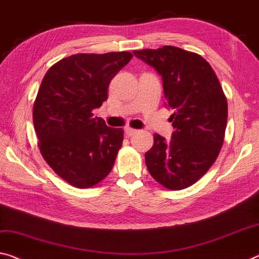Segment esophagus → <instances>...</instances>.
<instances>
[{"label": "esophagus", "mask_w": 259, "mask_h": 259, "mask_svg": "<svg viewBox=\"0 0 259 259\" xmlns=\"http://www.w3.org/2000/svg\"><path fill=\"white\" fill-rule=\"evenodd\" d=\"M138 130L134 129V128H130V126H128V128H125V134L128 135V136H133V135L137 134Z\"/></svg>", "instance_id": "obj_1"}]
</instances>
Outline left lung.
Returning <instances> with one entry per match:
<instances>
[{"mask_svg": "<svg viewBox=\"0 0 259 259\" xmlns=\"http://www.w3.org/2000/svg\"><path fill=\"white\" fill-rule=\"evenodd\" d=\"M162 77L165 107L175 131L166 142L153 135L145 162L155 181L169 190L192 186L218 158L227 125V98L210 63L174 46L134 51Z\"/></svg>", "mask_w": 259, "mask_h": 259, "instance_id": "1", "label": "left lung"}]
</instances>
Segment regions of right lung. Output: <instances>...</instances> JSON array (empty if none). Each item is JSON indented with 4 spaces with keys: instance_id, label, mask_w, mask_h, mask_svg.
<instances>
[{
    "instance_id": "obj_1",
    "label": "right lung",
    "mask_w": 259,
    "mask_h": 259,
    "mask_svg": "<svg viewBox=\"0 0 259 259\" xmlns=\"http://www.w3.org/2000/svg\"><path fill=\"white\" fill-rule=\"evenodd\" d=\"M131 57L129 52L75 54L53 64L41 81L33 104L40 153L73 187L91 188L112 170L124 133L92 112L107 100L110 80Z\"/></svg>"
}]
</instances>
